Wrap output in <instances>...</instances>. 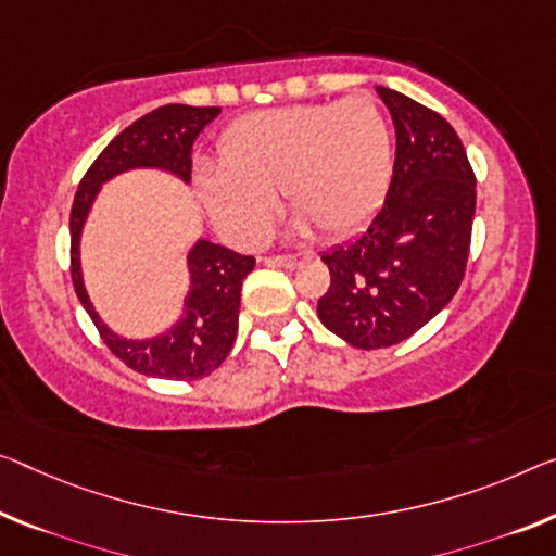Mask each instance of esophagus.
Returning a JSON list of instances; mask_svg holds the SVG:
<instances>
[{"label":"esophagus","mask_w":556,"mask_h":556,"mask_svg":"<svg viewBox=\"0 0 556 556\" xmlns=\"http://www.w3.org/2000/svg\"><path fill=\"white\" fill-rule=\"evenodd\" d=\"M298 261H301V255H270V258H266L268 266H280V268H295Z\"/></svg>","instance_id":"esophagus-1"}]
</instances>
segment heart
<instances>
[{
	"mask_svg": "<svg viewBox=\"0 0 556 556\" xmlns=\"http://www.w3.org/2000/svg\"><path fill=\"white\" fill-rule=\"evenodd\" d=\"M218 168L195 170V191L216 228L245 249L266 241L276 193L295 228L326 236L361 228L392 181V131L370 97L255 111L218 136Z\"/></svg>",
	"mask_w": 556,
	"mask_h": 556,
	"instance_id": "obj_1",
	"label": "heart"
}]
</instances>
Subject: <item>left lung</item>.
Instances as JSON below:
<instances>
[{
    "mask_svg": "<svg viewBox=\"0 0 556 556\" xmlns=\"http://www.w3.org/2000/svg\"><path fill=\"white\" fill-rule=\"evenodd\" d=\"M397 149L386 203L363 236L323 253L330 286L318 318L348 345L390 348L430 323L465 278L475 170L438 111L378 87Z\"/></svg>",
    "mask_w": 556,
    "mask_h": 556,
    "instance_id": "left-lung-1",
    "label": "left lung"
}]
</instances>
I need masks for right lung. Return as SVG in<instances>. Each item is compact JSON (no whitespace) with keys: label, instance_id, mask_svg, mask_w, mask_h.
<instances>
[{"label":"right lung","instance_id":"obj_1","mask_svg":"<svg viewBox=\"0 0 556 556\" xmlns=\"http://www.w3.org/2000/svg\"><path fill=\"white\" fill-rule=\"evenodd\" d=\"M220 114L218 106L168 104L136 118L99 153L84 174L72 206V280L84 311L97 326L99 336L118 361L131 370L161 380L206 378L226 361L238 332L243 278L255 266L253 255H241L226 245L201 238L189 253L191 288L184 301V315L170 330L156 338L129 340L111 332L87 295L81 278L79 243L84 220L97 199L101 184L131 168H164L191 181V149L195 136Z\"/></svg>","mask_w":556,"mask_h":556}]
</instances>
